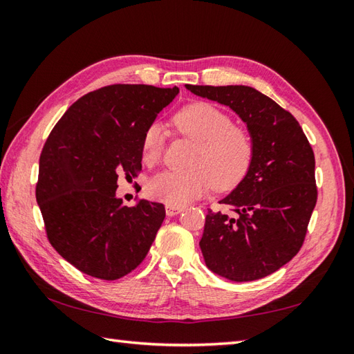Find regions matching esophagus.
<instances>
[{
    "mask_svg": "<svg viewBox=\"0 0 354 354\" xmlns=\"http://www.w3.org/2000/svg\"><path fill=\"white\" fill-rule=\"evenodd\" d=\"M183 212V207H175V205H165V214L167 216H176Z\"/></svg>",
    "mask_w": 354,
    "mask_h": 354,
    "instance_id": "1",
    "label": "esophagus"
}]
</instances>
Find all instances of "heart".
Returning a JSON list of instances; mask_svg holds the SVG:
<instances>
[{"label": "heart", "instance_id": "obj_1", "mask_svg": "<svg viewBox=\"0 0 354 354\" xmlns=\"http://www.w3.org/2000/svg\"><path fill=\"white\" fill-rule=\"evenodd\" d=\"M173 124L198 146L190 158V169L167 170L150 179V198L181 207L202 196L212 184L219 190H228L246 175L254 155L252 137L245 127L232 124L223 111L209 103H193L178 112ZM162 149V129L152 124L142 138V161L147 165L156 164Z\"/></svg>", "mask_w": 354, "mask_h": 354}]
</instances>
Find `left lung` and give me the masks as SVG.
Returning a JSON list of instances; mask_svg holds the SVG:
<instances>
[{
    "label": "left lung",
    "mask_w": 354,
    "mask_h": 354,
    "mask_svg": "<svg viewBox=\"0 0 354 354\" xmlns=\"http://www.w3.org/2000/svg\"><path fill=\"white\" fill-rule=\"evenodd\" d=\"M236 112L254 141L246 175L208 209L199 242L207 268L231 281H252L289 263L301 248L317 205L315 155L290 112L243 85H185Z\"/></svg>",
    "instance_id": "left-lung-1"
}]
</instances>
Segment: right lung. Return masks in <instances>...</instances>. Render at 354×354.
Segmentation results:
<instances>
[{
  "label": "right lung",
  "instance_id": "add662e5",
  "mask_svg": "<svg viewBox=\"0 0 354 354\" xmlns=\"http://www.w3.org/2000/svg\"><path fill=\"white\" fill-rule=\"evenodd\" d=\"M178 93V86L100 88L74 102L45 141L36 201L51 246L80 272L117 280L147 255L164 205L146 199L124 205L117 181L141 169L145 133Z\"/></svg>",
  "mask_w": 354,
  "mask_h": 354
}]
</instances>
